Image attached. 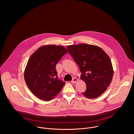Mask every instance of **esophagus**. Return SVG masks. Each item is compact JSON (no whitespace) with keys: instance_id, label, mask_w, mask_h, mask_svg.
I'll use <instances>...</instances> for the list:
<instances>
[{"instance_id":"1","label":"esophagus","mask_w":134,"mask_h":134,"mask_svg":"<svg viewBox=\"0 0 134 134\" xmlns=\"http://www.w3.org/2000/svg\"><path fill=\"white\" fill-rule=\"evenodd\" d=\"M77 81H78V79H77L76 78H74L72 79V80L71 81V82L72 83H76Z\"/></svg>"}]
</instances>
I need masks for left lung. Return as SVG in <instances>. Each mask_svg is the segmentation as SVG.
<instances>
[{"mask_svg":"<svg viewBox=\"0 0 134 134\" xmlns=\"http://www.w3.org/2000/svg\"><path fill=\"white\" fill-rule=\"evenodd\" d=\"M70 55L78 65L86 83V89L82 93L89 98L100 96L111 83L114 71L111 60L100 47L86 44L68 46Z\"/></svg>","mask_w":134,"mask_h":134,"instance_id":"8db88e82","label":"left lung"}]
</instances>
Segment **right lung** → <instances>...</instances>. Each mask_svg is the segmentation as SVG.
<instances>
[{"instance_id":"obj_1","label":"right lung","mask_w":134,"mask_h":134,"mask_svg":"<svg viewBox=\"0 0 134 134\" xmlns=\"http://www.w3.org/2000/svg\"><path fill=\"white\" fill-rule=\"evenodd\" d=\"M68 52L61 46L46 45L39 48L28 60L25 80L32 93L48 101L57 96L65 82L58 79L56 65Z\"/></svg>"}]
</instances>
